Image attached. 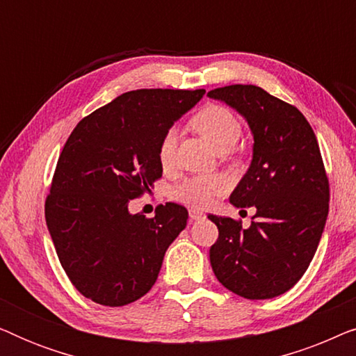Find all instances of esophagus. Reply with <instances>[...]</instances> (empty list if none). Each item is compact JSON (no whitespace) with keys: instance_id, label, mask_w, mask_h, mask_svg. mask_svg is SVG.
<instances>
[{"instance_id":"esophagus-1","label":"esophagus","mask_w":356,"mask_h":356,"mask_svg":"<svg viewBox=\"0 0 356 356\" xmlns=\"http://www.w3.org/2000/svg\"><path fill=\"white\" fill-rule=\"evenodd\" d=\"M189 217H191V220H201V218H206V213L197 211V209H189Z\"/></svg>"}]
</instances>
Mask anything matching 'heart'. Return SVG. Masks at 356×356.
<instances>
[{"label":"heart","instance_id":"b5f03b06","mask_svg":"<svg viewBox=\"0 0 356 356\" xmlns=\"http://www.w3.org/2000/svg\"><path fill=\"white\" fill-rule=\"evenodd\" d=\"M193 124L218 152L223 149H232L241 134L240 121L222 105H207L194 116ZM177 140L178 133L175 128L165 131L160 139L159 162L163 170H172L175 167ZM228 188H230V181L225 175H199L177 184L172 191V197L193 209H206L216 201V197L225 194Z\"/></svg>","mask_w":356,"mask_h":356}]
</instances>
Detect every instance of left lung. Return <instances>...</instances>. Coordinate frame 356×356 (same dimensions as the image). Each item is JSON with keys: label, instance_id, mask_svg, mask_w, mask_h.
Segmentation results:
<instances>
[{"label": "left lung", "instance_id": "left-lung-1", "mask_svg": "<svg viewBox=\"0 0 356 356\" xmlns=\"http://www.w3.org/2000/svg\"><path fill=\"white\" fill-rule=\"evenodd\" d=\"M248 121L252 160L230 202L254 207L248 228L209 216L218 228L211 266L218 282L248 300L289 291L313 261L329 213V179L318 139L296 106L257 86L218 87L207 94Z\"/></svg>", "mask_w": 356, "mask_h": 356}]
</instances>
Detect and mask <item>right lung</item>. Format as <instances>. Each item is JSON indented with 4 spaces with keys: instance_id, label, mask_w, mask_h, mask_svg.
<instances>
[{
    "instance_id": "right-lung-1",
    "label": "right lung",
    "mask_w": 356,
    "mask_h": 356,
    "mask_svg": "<svg viewBox=\"0 0 356 356\" xmlns=\"http://www.w3.org/2000/svg\"><path fill=\"white\" fill-rule=\"evenodd\" d=\"M204 89H139L82 118L58 159L45 218L58 259L77 291L104 306L139 300L157 280L165 251L188 220L175 202L155 216L131 199L162 177L159 143Z\"/></svg>"
}]
</instances>
